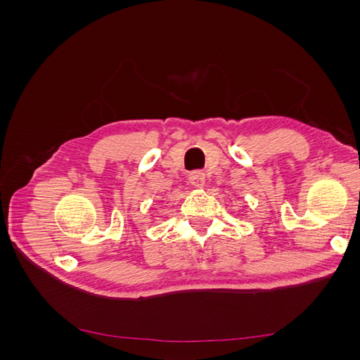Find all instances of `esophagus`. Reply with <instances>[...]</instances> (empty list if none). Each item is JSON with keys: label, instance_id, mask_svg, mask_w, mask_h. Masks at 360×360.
I'll return each instance as SVG.
<instances>
[{"label": "esophagus", "instance_id": "obj_1", "mask_svg": "<svg viewBox=\"0 0 360 360\" xmlns=\"http://www.w3.org/2000/svg\"><path fill=\"white\" fill-rule=\"evenodd\" d=\"M189 181L195 188H204L205 184V174L202 171H193L189 174Z\"/></svg>", "mask_w": 360, "mask_h": 360}]
</instances>
